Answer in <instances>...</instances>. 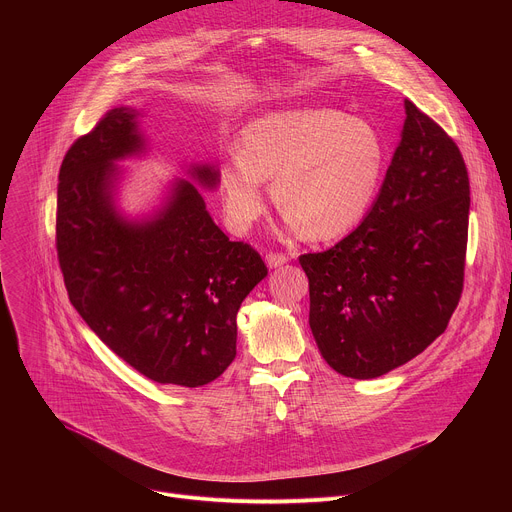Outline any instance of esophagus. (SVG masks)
Listing matches in <instances>:
<instances>
[{
	"instance_id": "1",
	"label": "esophagus",
	"mask_w": 512,
	"mask_h": 512,
	"mask_svg": "<svg viewBox=\"0 0 512 512\" xmlns=\"http://www.w3.org/2000/svg\"><path fill=\"white\" fill-rule=\"evenodd\" d=\"M265 263H267V267H271V269H277V267H281V265H285L287 263V257L283 255V253H267L265 255Z\"/></svg>"
}]
</instances>
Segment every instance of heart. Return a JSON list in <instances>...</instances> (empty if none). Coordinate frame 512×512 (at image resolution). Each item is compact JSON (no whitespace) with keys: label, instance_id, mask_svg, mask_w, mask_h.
Wrapping results in <instances>:
<instances>
[{"label":"heart","instance_id":"heart-1","mask_svg":"<svg viewBox=\"0 0 512 512\" xmlns=\"http://www.w3.org/2000/svg\"><path fill=\"white\" fill-rule=\"evenodd\" d=\"M387 164L379 129L336 109L273 111L249 121L239 154L218 168L227 223L247 233L265 210V182L287 231L334 239L369 212Z\"/></svg>","mask_w":512,"mask_h":512}]
</instances>
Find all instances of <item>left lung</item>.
Masks as SVG:
<instances>
[{"label":"left lung","mask_w":512,"mask_h":512,"mask_svg":"<svg viewBox=\"0 0 512 512\" xmlns=\"http://www.w3.org/2000/svg\"><path fill=\"white\" fill-rule=\"evenodd\" d=\"M379 196L340 243L300 257L310 328L330 367L375 379L444 334L464 287L470 180L454 139L405 101Z\"/></svg>","instance_id":"8db88e82"}]
</instances>
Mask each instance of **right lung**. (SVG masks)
<instances>
[{
	"label": "right lung",
	"mask_w": 512,
	"mask_h": 512,
	"mask_svg": "<svg viewBox=\"0 0 512 512\" xmlns=\"http://www.w3.org/2000/svg\"><path fill=\"white\" fill-rule=\"evenodd\" d=\"M137 109L105 113L66 152L58 174L56 251L70 304L129 367L162 385L202 387L237 356V312L267 275L261 255L229 241L188 180L154 216L115 206V162L145 152ZM204 188L212 166H192Z\"/></svg>",
	"instance_id": "add662e5"
}]
</instances>
